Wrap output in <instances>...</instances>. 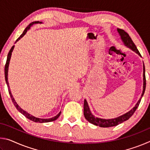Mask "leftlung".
<instances>
[{"instance_id": "left-lung-1", "label": "left lung", "mask_w": 150, "mask_h": 150, "mask_svg": "<svg viewBox=\"0 0 150 150\" xmlns=\"http://www.w3.org/2000/svg\"><path fill=\"white\" fill-rule=\"evenodd\" d=\"M117 32H118L119 35H120V38L122 41L124 43V45L126 47L130 48V50L134 51V52L136 53L137 54H138L139 56H141L140 54H139L138 50L137 49L136 45L134 44L131 38L130 37L127 33L124 31V30L117 28ZM146 75H145V66L143 63V91H142V93L141 95V97L139 98L138 102L136 104V105L134 106V107L131 109L130 110L127 112L126 113L124 114V115H121L118 117L114 118H110V119H105V118H100L98 117H95L94 116L89 108V106H88V103L87 100L85 99L84 101V116L85 118L87 119V120L90 123L94 124L95 126H98L100 127H103V128H108V127H112V126H115L118 125L119 124L122 123L123 122L128 120L133 115L134 112L136 111L137 108L138 107V106L140 103L141 99L143 96L144 92H145L146 90Z\"/></svg>"}]
</instances>
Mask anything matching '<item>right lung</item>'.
Segmentation results:
<instances>
[{
  "instance_id": "right-lung-1",
  "label": "right lung",
  "mask_w": 150,
  "mask_h": 150,
  "mask_svg": "<svg viewBox=\"0 0 150 150\" xmlns=\"http://www.w3.org/2000/svg\"><path fill=\"white\" fill-rule=\"evenodd\" d=\"M42 24V22H39V21H35V22H33L32 23H30L26 29L24 30V32L22 34L20 35V37L18 38L16 40V41L15 42V44L20 40V39L22 38V37L24 36V35L26 34V32H28V30H29L30 29V28H31L33 25L35 24ZM14 48V45H13L11 47V50L9 51L8 54V56H7V59H6V65H5V67H4V75H5V80H6V85L8 86V92L10 95H11V97L12 98V103H14V105L15 106V107L17 108V110H18L20 113H22V115L24 116H26L27 118H28L29 120H32V121H34L35 122H39V123H44V122H52V121H54L55 120H57L58 118V117L60 116L61 115V112H59V114H57L56 116H55L54 117H52V118H37V117H35V116H32V115H30L29 114L28 112L24 110L22 108H20V106L18 105L17 103L16 102V100H14V98L13 97V96H12V93H11V89H10V87H9V84H8V67H9V63H10V61H11V55H12V53L13 52V50Z\"/></svg>"
}]
</instances>
